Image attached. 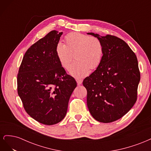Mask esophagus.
<instances>
[{
	"mask_svg": "<svg viewBox=\"0 0 151 151\" xmlns=\"http://www.w3.org/2000/svg\"><path fill=\"white\" fill-rule=\"evenodd\" d=\"M76 82L78 85H81L82 83H83V79H77Z\"/></svg>",
	"mask_w": 151,
	"mask_h": 151,
	"instance_id": "34e87169",
	"label": "esophagus"
}]
</instances>
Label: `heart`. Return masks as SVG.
<instances>
[{
	"instance_id": "obj_1",
	"label": "heart",
	"mask_w": 151,
	"mask_h": 151,
	"mask_svg": "<svg viewBox=\"0 0 151 151\" xmlns=\"http://www.w3.org/2000/svg\"><path fill=\"white\" fill-rule=\"evenodd\" d=\"M65 44L58 42L55 54L60 65L68 69L75 55L76 62L70 66V74L76 78H82L89 74V68H97L103 60L104 47L101 40L83 33L73 32L65 38Z\"/></svg>"
}]
</instances>
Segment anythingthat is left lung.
Segmentation results:
<instances>
[{
  "label": "left lung",
  "mask_w": 151,
  "mask_h": 151,
  "mask_svg": "<svg viewBox=\"0 0 151 151\" xmlns=\"http://www.w3.org/2000/svg\"><path fill=\"white\" fill-rule=\"evenodd\" d=\"M101 41V64L83 81L87 105L96 120L110 123L120 119L133 107L140 79L137 58L126 42L115 36L88 33Z\"/></svg>",
  "instance_id": "1"
}]
</instances>
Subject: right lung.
Instances as JSON below:
<instances>
[{
    "mask_svg": "<svg viewBox=\"0 0 151 151\" xmlns=\"http://www.w3.org/2000/svg\"><path fill=\"white\" fill-rule=\"evenodd\" d=\"M62 33L52 31L31 45L17 74V93L25 111L35 120L47 125L64 118L70 97L77 86L55 54Z\"/></svg>",
    "mask_w": 151,
    "mask_h": 151,
    "instance_id": "right-lung-1",
    "label": "right lung"
}]
</instances>
